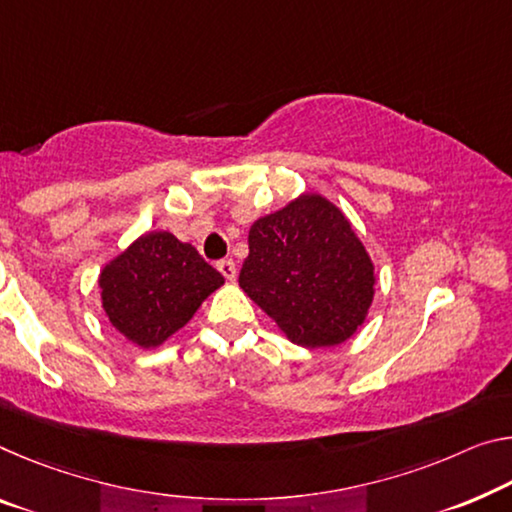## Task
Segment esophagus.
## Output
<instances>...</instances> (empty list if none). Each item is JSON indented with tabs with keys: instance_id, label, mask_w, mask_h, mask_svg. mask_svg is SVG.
<instances>
[{
	"instance_id": "obj_1",
	"label": "esophagus",
	"mask_w": 512,
	"mask_h": 512,
	"mask_svg": "<svg viewBox=\"0 0 512 512\" xmlns=\"http://www.w3.org/2000/svg\"><path fill=\"white\" fill-rule=\"evenodd\" d=\"M216 269L221 271L227 280H234V278H237V264H234L232 259H227V257H225V259H218V262H216Z\"/></svg>"
}]
</instances>
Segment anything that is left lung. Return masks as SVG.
Wrapping results in <instances>:
<instances>
[{
	"label": "left lung",
	"instance_id": "obj_1",
	"mask_svg": "<svg viewBox=\"0 0 512 512\" xmlns=\"http://www.w3.org/2000/svg\"><path fill=\"white\" fill-rule=\"evenodd\" d=\"M239 285L294 344L346 342L373 298V264L351 223L321 196L259 218Z\"/></svg>",
	"mask_w": 512,
	"mask_h": 512
}]
</instances>
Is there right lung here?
Here are the masks:
<instances>
[{"label": "right lung", "instance_id": "right-lung-1", "mask_svg": "<svg viewBox=\"0 0 512 512\" xmlns=\"http://www.w3.org/2000/svg\"><path fill=\"white\" fill-rule=\"evenodd\" d=\"M221 285L223 275L170 232L143 234L100 275L109 321L143 348L166 342Z\"/></svg>", "mask_w": 512, "mask_h": 512}]
</instances>
